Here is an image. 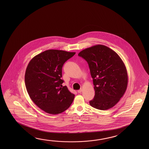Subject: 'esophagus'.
Returning a JSON list of instances; mask_svg holds the SVG:
<instances>
[{
	"instance_id": "obj_1",
	"label": "esophagus",
	"mask_w": 149,
	"mask_h": 149,
	"mask_svg": "<svg viewBox=\"0 0 149 149\" xmlns=\"http://www.w3.org/2000/svg\"><path fill=\"white\" fill-rule=\"evenodd\" d=\"M82 91H83V89H82V88H81V89L77 90V92H78V93H81L82 92Z\"/></svg>"
}]
</instances>
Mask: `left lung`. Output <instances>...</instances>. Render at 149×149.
<instances>
[{
    "instance_id": "left-lung-1",
    "label": "left lung",
    "mask_w": 149,
    "mask_h": 149,
    "mask_svg": "<svg viewBox=\"0 0 149 149\" xmlns=\"http://www.w3.org/2000/svg\"><path fill=\"white\" fill-rule=\"evenodd\" d=\"M88 62L95 90L90 105L107 110L117 104L128 85L127 70L120 56L112 49L102 45L86 48L78 54Z\"/></svg>"
}]
</instances>
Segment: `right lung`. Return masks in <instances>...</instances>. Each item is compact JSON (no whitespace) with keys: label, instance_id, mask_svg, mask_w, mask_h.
I'll list each match as a JSON object with an SVG mask.
<instances>
[{"label":"right lung","instance_id":"add662e5","mask_svg":"<svg viewBox=\"0 0 149 149\" xmlns=\"http://www.w3.org/2000/svg\"><path fill=\"white\" fill-rule=\"evenodd\" d=\"M75 52L50 49L33 58L25 74L28 94L35 104L45 112L58 114L70 107L75 95L62 85L64 63Z\"/></svg>","mask_w":149,"mask_h":149}]
</instances>
